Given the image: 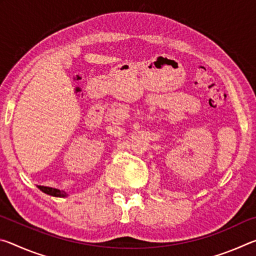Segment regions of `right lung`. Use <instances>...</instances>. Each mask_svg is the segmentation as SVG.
<instances>
[{
	"label": "right lung",
	"instance_id": "1",
	"mask_svg": "<svg viewBox=\"0 0 256 256\" xmlns=\"http://www.w3.org/2000/svg\"><path fill=\"white\" fill-rule=\"evenodd\" d=\"M38 188H40V190H42V192L48 194V196H56V198H64L68 194L66 192H63V190H60L58 188H47V186H38Z\"/></svg>",
	"mask_w": 256,
	"mask_h": 256
}]
</instances>
